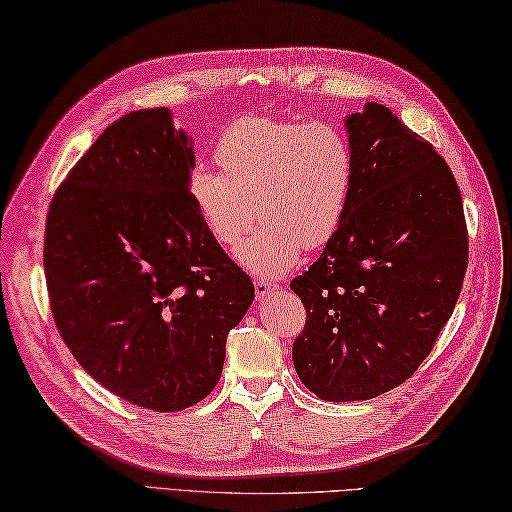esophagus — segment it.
<instances>
[{"label":"esophagus","instance_id":"34e87169","mask_svg":"<svg viewBox=\"0 0 512 512\" xmlns=\"http://www.w3.org/2000/svg\"><path fill=\"white\" fill-rule=\"evenodd\" d=\"M254 287H256V298H258V301H265V298H269V296L276 292L278 283L276 281H269V278H256Z\"/></svg>","mask_w":512,"mask_h":512}]
</instances>
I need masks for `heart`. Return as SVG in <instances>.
<instances>
[{
  "label": "heart",
  "instance_id": "b5f03b06",
  "mask_svg": "<svg viewBox=\"0 0 512 512\" xmlns=\"http://www.w3.org/2000/svg\"><path fill=\"white\" fill-rule=\"evenodd\" d=\"M220 167H196L189 196L209 236L236 247L256 216V234L238 249L240 265L276 276L301 249L325 245L350 207L356 156L352 140L332 122L238 118L220 131Z\"/></svg>",
  "mask_w": 512,
  "mask_h": 512
}]
</instances>
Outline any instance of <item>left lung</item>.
Wrapping results in <instances>:
<instances>
[{
    "label": "left lung",
    "instance_id": "1",
    "mask_svg": "<svg viewBox=\"0 0 512 512\" xmlns=\"http://www.w3.org/2000/svg\"><path fill=\"white\" fill-rule=\"evenodd\" d=\"M356 156L350 207L321 258L289 287L305 305L292 347L305 388L365 401L417 372L455 310L468 267L457 180L388 106L345 120Z\"/></svg>",
    "mask_w": 512,
    "mask_h": 512
}]
</instances>
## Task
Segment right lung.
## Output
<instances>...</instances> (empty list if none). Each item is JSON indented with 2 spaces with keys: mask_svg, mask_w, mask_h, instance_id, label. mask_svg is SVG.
I'll return each instance as SVG.
<instances>
[{
  "mask_svg": "<svg viewBox=\"0 0 512 512\" xmlns=\"http://www.w3.org/2000/svg\"><path fill=\"white\" fill-rule=\"evenodd\" d=\"M194 147L171 111L115 120L57 187L44 274L77 363L133 406L178 412L216 388L254 283L189 196Z\"/></svg>",
  "mask_w": 512,
  "mask_h": 512,
  "instance_id": "add662e5",
  "label": "right lung"
}]
</instances>
